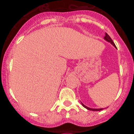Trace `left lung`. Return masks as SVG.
<instances>
[{
    "instance_id": "left-lung-1",
    "label": "left lung",
    "mask_w": 134,
    "mask_h": 134,
    "mask_svg": "<svg viewBox=\"0 0 134 134\" xmlns=\"http://www.w3.org/2000/svg\"><path fill=\"white\" fill-rule=\"evenodd\" d=\"M104 40L106 41H107V42H110L111 44L113 45V46H114L115 48H117L116 46L115 45L114 42H113V41L112 40V39L110 38V36L108 35L107 33H106V35H105V37H104ZM82 104V106H83V107H85L86 108H87L88 110H93V111H99V110H103V108H89V107H88V106H85L83 103H81Z\"/></svg>"
}]
</instances>
